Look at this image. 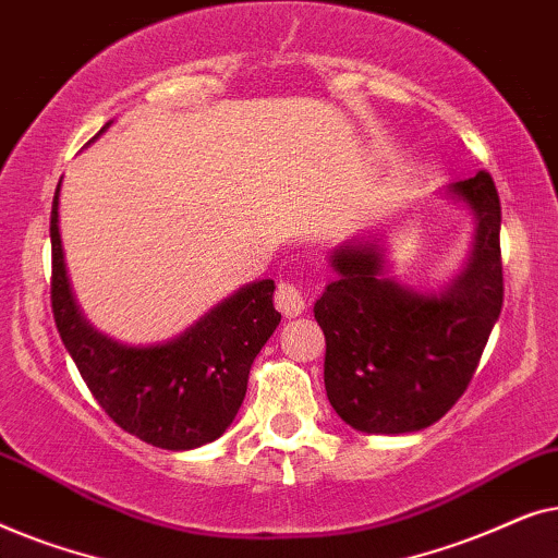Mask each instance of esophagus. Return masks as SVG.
Segmentation results:
<instances>
[{"instance_id":"obj_1","label":"esophagus","mask_w":558,"mask_h":558,"mask_svg":"<svg viewBox=\"0 0 558 558\" xmlns=\"http://www.w3.org/2000/svg\"><path fill=\"white\" fill-rule=\"evenodd\" d=\"M274 302H277L281 315H287V317L302 315L304 307H307V296H304L302 287L292 284V281H279L277 294H274Z\"/></svg>"}]
</instances>
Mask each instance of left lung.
<instances>
[{"instance_id": "1", "label": "left lung", "mask_w": 558, "mask_h": 558, "mask_svg": "<svg viewBox=\"0 0 558 558\" xmlns=\"http://www.w3.org/2000/svg\"><path fill=\"white\" fill-rule=\"evenodd\" d=\"M475 216L468 266L439 294L386 277L378 241L332 251L335 277L315 302L325 332V391L342 422L365 434H407L439 422L468 391L502 307L500 197L485 170L452 182Z\"/></svg>"}]
</instances>
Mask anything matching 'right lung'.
<instances>
[{
    "mask_svg": "<svg viewBox=\"0 0 558 558\" xmlns=\"http://www.w3.org/2000/svg\"><path fill=\"white\" fill-rule=\"evenodd\" d=\"M58 195L60 182L50 213L52 317L88 391L121 429L151 447L182 452L218 439L239 414L254 357L281 319L271 300L274 281L241 287L174 340L124 345L94 330L75 304Z\"/></svg>",
    "mask_w": 558,
    "mask_h": 558,
    "instance_id": "add662e5",
    "label": "right lung"
}]
</instances>
